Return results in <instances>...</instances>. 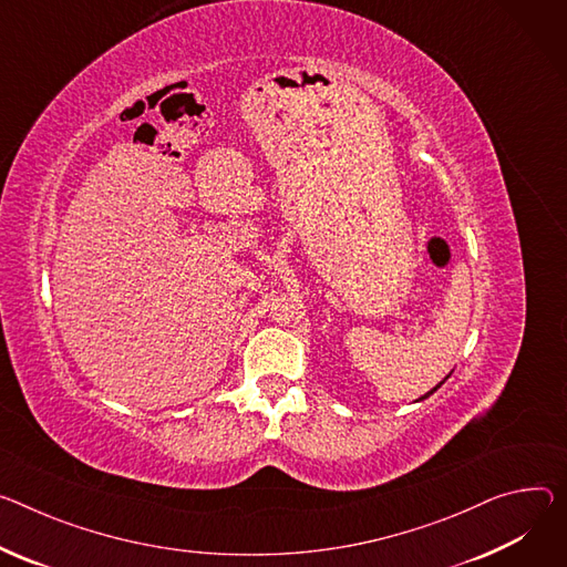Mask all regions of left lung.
<instances>
[{"mask_svg":"<svg viewBox=\"0 0 567 567\" xmlns=\"http://www.w3.org/2000/svg\"><path fill=\"white\" fill-rule=\"evenodd\" d=\"M441 384H443V382H441ZM441 384H439V386H441ZM439 386H434V389H432V391H430V393H425V395H423V398H427V395H432V393H434V391H436V389H439Z\"/></svg>","mask_w":567,"mask_h":567,"instance_id":"8db88e82","label":"left lung"}]
</instances>
